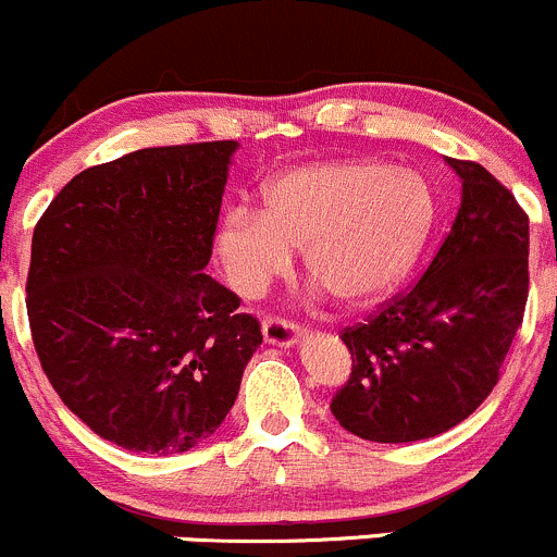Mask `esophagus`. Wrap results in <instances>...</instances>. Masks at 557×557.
I'll list each match as a JSON object with an SVG mask.
<instances>
[{"mask_svg":"<svg viewBox=\"0 0 557 557\" xmlns=\"http://www.w3.org/2000/svg\"><path fill=\"white\" fill-rule=\"evenodd\" d=\"M262 337H265L268 346L292 348L300 343V326L292 324V321H286V319L268 317V319H262Z\"/></svg>","mask_w":557,"mask_h":557,"instance_id":"1","label":"esophagus"}]
</instances>
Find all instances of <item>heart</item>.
<instances>
[{"label": "heart", "instance_id": "b5f03b06", "mask_svg": "<svg viewBox=\"0 0 557 557\" xmlns=\"http://www.w3.org/2000/svg\"><path fill=\"white\" fill-rule=\"evenodd\" d=\"M440 220L426 174L381 160H321L286 169L262 187V209L233 206L214 251L238 295L284 276L302 249L308 276L341 306L364 308L397 289Z\"/></svg>", "mask_w": 557, "mask_h": 557}]
</instances>
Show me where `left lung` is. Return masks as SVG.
Masks as SVG:
<instances>
[{"label":"left lung","instance_id":"1","mask_svg":"<svg viewBox=\"0 0 557 557\" xmlns=\"http://www.w3.org/2000/svg\"><path fill=\"white\" fill-rule=\"evenodd\" d=\"M461 206L421 281L341 335L351 377L332 416L370 443L437 437L498 383L529 300V216L472 160L445 158Z\"/></svg>","mask_w":557,"mask_h":557}]
</instances>
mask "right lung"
<instances>
[{
	"label": "right lung",
	"mask_w": 557,
	"mask_h": 557,
	"mask_svg": "<svg viewBox=\"0 0 557 557\" xmlns=\"http://www.w3.org/2000/svg\"><path fill=\"white\" fill-rule=\"evenodd\" d=\"M238 141L147 147L94 165L34 227L26 311L45 375L99 437L174 456L211 437L260 321L206 276Z\"/></svg>",
	"instance_id": "obj_1"
}]
</instances>
